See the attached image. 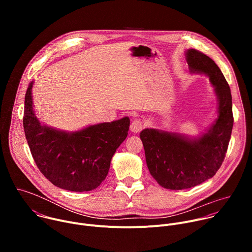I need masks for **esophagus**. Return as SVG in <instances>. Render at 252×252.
Segmentation results:
<instances>
[{
  "instance_id": "1",
  "label": "esophagus",
  "mask_w": 252,
  "mask_h": 252,
  "mask_svg": "<svg viewBox=\"0 0 252 252\" xmlns=\"http://www.w3.org/2000/svg\"><path fill=\"white\" fill-rule=\"evenodd\" d=\"M143 126H145V125H143V123L141 121L135 120L130 124V130L134 133H137L143 128Z\"/></svg>"
}]
</instances>
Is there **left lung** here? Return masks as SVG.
Segmentation results:
<instances>
[{
	"mask_svg": "<svg viewBox=\"0 0 252 252\" xmlns=\"http://www.w3.org/2000/svg\"><path fill=\"white\" fill-rule=\"evenodd\" d=\"M186 59L191 74L209 78L219 100L218 119L195 137L157 128H145L139 134L152 176L159 186L172 190L193 188L217 173L233 126L230 88L220 68L194 49L187 51Z\"/></svg>",
	"mask_w": 252,
	"mask_h": 252,
	"instance_id": "left-lung-1",
	"label": "left lung"
}]
</instances>
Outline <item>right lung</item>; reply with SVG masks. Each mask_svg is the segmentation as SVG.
Masks as SVG:
<instances>
[{"mask_svg":"<svg viewBox=\"0 0 252 252\" xmlns=\"http://www.w3.org/2000/svg\"><path fill=\"white\" fill-rule=\"evenodd\" d=\"M33 81L25 95L24 130L33 160L56 187L70 191H90L105 179L117 149L126 139L127 117L112 123L65 131L42 125L32 106Z\"/></svg>","mask_w":252,"mask_h":252,"instance_id":"add662e5","label":"right lung"}]
</instances>
